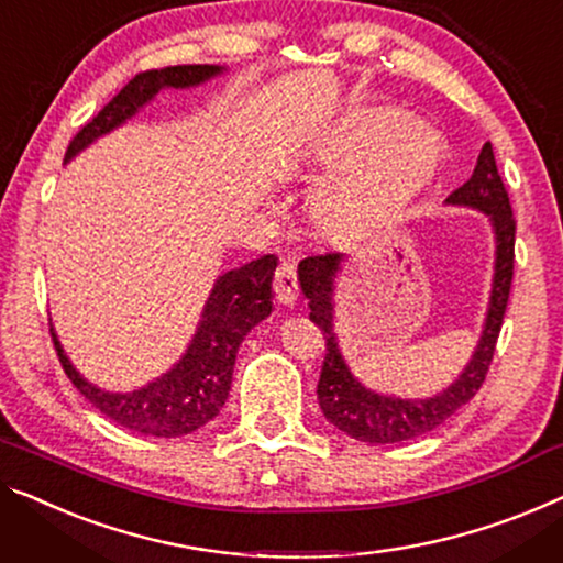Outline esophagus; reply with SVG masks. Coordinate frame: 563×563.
I'll use <instances>...</instances> for the list:
<instances>
[{
  "instance_id": "obj_1",
  "label": "esophagus",
  "mask_w": 563,
  "mask_h": 563,
  "mask_svg": "<svg viewBox=\"0 0 563 563\" xmlns=\"http://www.w3.org/2000/svg\"><path fill=\"white\" fill-rule=\"evenodd\" d=\"M273 290L278 303L283 306H292L298 298V278L296 271L288 263H280L278 271H275V280H273Z\"/></svg>"
}]
</instances>
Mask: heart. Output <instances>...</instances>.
I'll return each mask as SVG.
<instances>
[{"label":"heart","instance_id":"obj_1","mask_svg":"<svg viewBox=\"0 0 563 563\" xmlns=\"http://www.w3.org/2000/svg\"><path fill=\"white\" fill-rule=\"evenodd\" d=\"M401 123L397 111H376L358 119L356 133L362 139H379ZM438 158V139L422 125H401L376 148L349 181L339 184L318 199V217L331 228L358 220L387 207L430 174Z\"/></svg>","mask_w":563,"mask_h":563}]
</instances>
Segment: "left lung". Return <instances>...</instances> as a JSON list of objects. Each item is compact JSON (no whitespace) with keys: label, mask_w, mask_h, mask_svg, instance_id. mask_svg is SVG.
I'll use <instances>...</instances> for the list:
<instances>
[{"label":"left lung","mask_w":563,"mask_h":563,"mask_svg":"<svg viewBox=\"0 0 563 563\" xmlns=\"http://www.w3.org/2000/svg\"><path fill=\"white\" fill-rule=\"evenodd\" d=\"M450 205H467L483 209L490 214L493 228H496V280H493V296L485 329L473 354V362L467 364L463 376L452 384L450 389L432 399H394L364 389L349 366L343 364L339 354V343L333 333V313H331V280L339 271V253L310 255L298 265L300 290L308 298L310 321L323 331L325 356L321 366V379H318V405L323 417L333 427L346 432L349 438L362 440L368 444H391L419 438V434L432 432L444 419H450L460 407H465L475 391L483 387L485 376L496 354V343L500 335L503 316H506L510 283H514V263H516V217L510 209V199L503 184L493 146L485 144L477 166L470 179L457 187L448 197Z\"/></svg>","instance_id":"8db88e82"}]
</instances>
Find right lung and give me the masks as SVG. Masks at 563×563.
I'll use <instances>...</instances> for the list:
<instances>
[{
    "label": "right lung",
    "instance_id": "1",
    "mask_svg": "<svg viewBox=\"0 0 563 563\" xmlns=\"http://www.w3.org/2000/svg\"><path fill=\"white\" fill-rule=\"evenodd\" d=\"M217 73L220 67L214 65H172L162 70L139 73L136 78L125 82L119 96H113L111 103L100 108L98 115L75 133L65 151V162L93 139L131 119L162 88L197 86ZM275 265H278L275 255H263L238 271L224 273L207 300L195 341L181 362L162 379L131 394H108L88 384L67 362L60 341L49 329L67 379L100 415L119 422L125 430L148 434V438H181L199 430L220 415L228 401L234 356L242 339L265 316H271Z\"/></svg>",
    "mask_w": 563,
    "mask_h": 563
}]
</instances>
